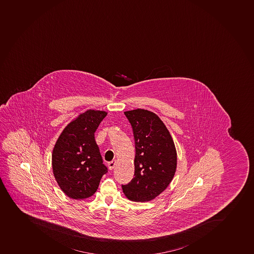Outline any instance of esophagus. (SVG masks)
Segmentation results:
<instances>
[{"label": "esophagus", "instance_id": "34e87169", "mask_svg": "<svg viewBox=\"0 0 254 254\" xmlns=\"http://www.w3.org/2000/svg\"><path fill=\"white\" fill-rule=\"evenodd\" d=\"M116 161H111V162H110V163H108V167L109 169L110 170H113L114 168H115V166H116Z\"/></svg>", "mask_w": 254, "mask_h": 254}]
</instances>
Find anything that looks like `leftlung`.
Segmentation results:
<instances>
[{"mask_svg": "<svg viewBox=\"0 0 254 254\" xmlns=\"http://www.w3.org/2000/svg\"><path fill=\"white\" fill-rule=\"evenodd\" d=\"M125 115L133 128L135 157L134 177L122 189L132 201H149L164 191L174 178L178 165L175 143L155 113L137 109Z\"/></svg>", "mask_w": 254, "mask_h": 254, "instance_id": "left-lung-1", "label": "left lung"}]
</instances>
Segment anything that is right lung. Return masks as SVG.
<instances>
[{
	"mask_svg": "<svg viewBox=\"0 0 254 254\" xmlns=\"http://www.w3.org/2000/svg\"><path fill=\"white\" fill-rule=\"evenodd\" d=\"M107 112L87 110L73 119L58 138L52 153L53 173L58 185L71 199L91 197L107 168L95 132Z\"/></svg>",
	"mask_w": 254,
	"mask_h": 254,
	"instance_id": "1",
	"label": "right lung"
}]
</instances>
